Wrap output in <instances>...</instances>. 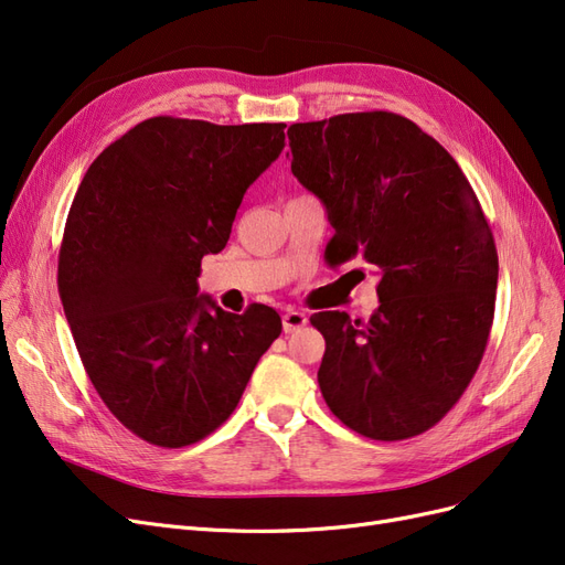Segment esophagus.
<instances>
[{
  "instance_id": "obj_1",
  "label": "esophagus",
  "mask_w": 565,
  "mask_h": 565,
  "mask_svg": "<svg viewBox=\"0 0 565 565\" xmlns=\"http://www.w3.org/2000/svg\"><path fill=\"white\" fill-rule=\"evenodd\" d=\"M309 322V316H306L303 311H287L285 316H282V330H285V334H289V332H297V330H301L303 324Z\"/></svg>"
}]
</instances>
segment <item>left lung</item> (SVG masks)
<instances>
[{"mask_svg":"<svg viewBox=\"0 0 565 565\" xmlns=\"http://www.w3.org/2000/svg\"><path fill=\"white\" fill-rule=\"evenodd\" d=\"M292 174L324 207L328 259L361 254L380 309L311 318L324 337L322 398L349 429L413 438L446 417L481 363L498 249L459 164L407 117L374 110L287 129Z\"/></svg>","mask_w":565,"mask_h":565,"instance_id":"left-lung-1","label":"left lung"}]
</instances>
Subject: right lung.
<instances>
[{
    "instance_id": "obj_1",
    "label": "right lung",
    "mask_w": 565,
    "mask_h": 565,
    "mask_svg": "<svg viewBox=\"0 0 565 565\" xmlns=\"http://www.w3.org/2000/svg\"><path fill=\"white\" fill-rule=\"evenodd\" d=\"M282 148L285 125L150 117L77 188L58 254L63 311L100 401L152 446L183 448L218 429L280 337L268 306L228 313L198 278Z\"/></svg>"
}]
</instances>
